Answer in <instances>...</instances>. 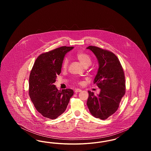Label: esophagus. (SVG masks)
I'll return each mask as SVG.
<instances>
[{
	"label": "esophagus",
	"instance_id": "34e87169",
	"mask_svg": "<svg viewBox=\"0 0 151 151\" xmlns=\"http://www.w3.org/2000/svg\"><path fill=\"white\" fill-rule=\"evenodd\" d=\"M81 89L78 88V89H75V93H78V92H81Z\"/></svg>",
	"mask_w": 151,
	"mask_h": 151
}]
</instances>
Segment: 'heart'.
<instances>
[{
  "label": "heart",
  "mask_w": 151,
  "mask_h": 151,
  "mask_svg": "<svg viewBox=\"0 0 151 151\" xmlns=\"http://www.w3.org/2000/svg\"><path fill=\"white\" fill-rule=\"evenodd\" d=\"M75 57L85 67L89 66L92 63V59L91 56L85 52L79 51L76 54ZM68 60L67 58H65L62 62V68L65 70L68 68Z\"/></svg>",
  "instance_id": "1"
}]
</instances>
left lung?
<instances>
[{
  "label": "left lung",
  "instance_id": "obj_1",
  "mask_svg": "<svg viewBox=\"0 0 151 151\" xmlns=\"http://www.w3.org/2000/svg\"><path fill=\"white\" fill-rule=\"evenodd\" d=\"M99 60V68L94 84L101 89L99 95L88 91L86 105L92 115L102 120L115 113L126 93L124 73L119 60L110 51L89 46Z\"/></svg>",
  "mask_w": 151,
  "mask_h": 151
}]
</instances>
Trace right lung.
Listing matches in <instances>:
<instances>
[{"label":"right lung","instance_id":"1","mask_svg":"<svg viewBox=\"0 0 151 151\" xmlns=\"http://www.w3.org/2000/svg\"><path fill=\"white\" fill-rule=\"evenodd\" d=\"M73 48L62 46L40 54L30 71L29 97L36 110L45 118L54 119L63 114L73 94L71 89L58 91L54 85L61 72L65 54Z\"/></svg>","mask_w":151,"mask_h":151}]
</instances>
